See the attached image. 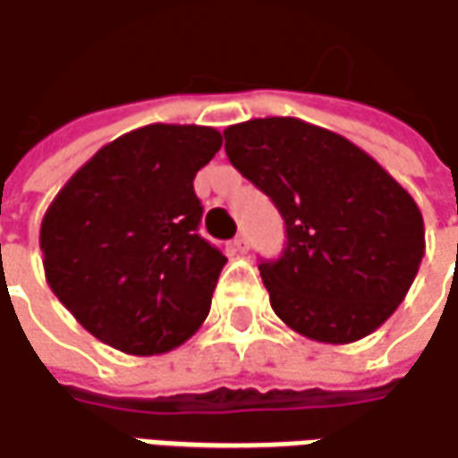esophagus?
<instances>
[{"label":"esophagus","instance_id":"34e87169","mask_svg":"<svg viewBox=\"0 0 458 458\" xmlns=\"http://www.w3.org/2000/svg\"><path fill=\"white\" fill-rule=\"evenodd\" d=\"M233 245H235V250H238V253H245V250H248V238L241 233V235H235Z\"/></svg>","mask_w":458,"mask_h":458}]
</instances>
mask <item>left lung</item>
Listing matches in <instances>:
<instances>
[{
	"instance_id": "left-lung-1",
	"label": "left lung",
	"mask_w": 458,
	"mask_h": 458,
	"mask_svg": "<svg viewBox=\"0 0 458 458\" xmlns=\"http://www.w3.org/2000/svg\"><path fill=\"white\" fill-rule=\"evenodd\" d=\"M233 167L285 220V250L260 263L276 316L318 344H353L391 318L424 258V217L351 140L298 117L230 124Z\"/></svg>"
}]
</instances>
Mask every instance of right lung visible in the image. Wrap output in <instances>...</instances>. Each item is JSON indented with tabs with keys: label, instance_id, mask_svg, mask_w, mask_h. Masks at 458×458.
<instances>
[{
	"label": "right lung",
	"instance_id": "right-lung-1",
	"mask_svg": "<svg viewBox=\"0 0 458 458\" xmlns=\"http://www.w3.org/2000/svg\"><path fill=\"white\" fill-rule=\"evenodd\" d=\"M220 145L216 127L145 124L99 148L47 208V283L102 344L157 356L208 318L228 258L198 233L192 180Z\"/></svg>",
	"mask_w": 458,
	"mask_h": 458
}]
</instances>
